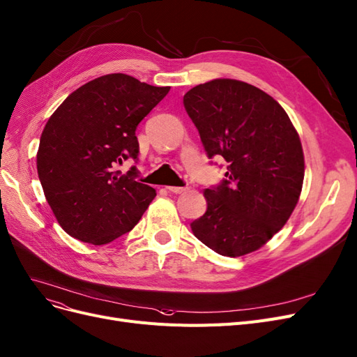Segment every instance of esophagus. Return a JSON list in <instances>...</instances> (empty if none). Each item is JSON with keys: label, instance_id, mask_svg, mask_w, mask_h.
<instances>
[{"label": "esophagus", "instance_id": "esophagus-1", "mask_svg": "<svg viewBox=\"0 0 357 357\" xmlns=\"http://www.w3.org/2000/svg\"><path fill=\"white\" fill-rule=\"evenodd\" d=\"M167 189L171 193H183V192L188 190V188H181V186H168Z\"/></svg>", "mask_w": 357, "mask_h": 357}]
</instances>
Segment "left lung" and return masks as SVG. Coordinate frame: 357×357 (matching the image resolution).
<instances>
[{
	"mask_svg": "<svg viewBox=\"0 0 357 357\" xmlns=\"http://www.w3.org/2000/svg\"><path fill=\"white\" fill-rule=\"evenodd\" d=\"M208 158L223 156L226 178L205 189L193 235L220 255L250 254L284 227L304 178L297 130L273 97L251 84L213 79L183 97Z\"/></svg>",
	"mask_w": 357,
	"mask_h": 357,
	"instance_id": "1",
	"label": "left lung"
}]
</instances>
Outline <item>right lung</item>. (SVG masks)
Returning <instances> with one entry per match:
<instances>
[{"instance_id": "right-lung-1", "label": "right lung", "mask_w": 357, "mask_h": 357, "mask_svg": "<svg viewBox=\"0 0 357 357\" xmlns=\"http://www.w3.org/2000/svg\"><path fill=\"white\" fill-rule=\"evenodd\" d=\"M126 73L96 78L66 97L45 124L36 169L48 205L68 235L105 245L130 231L156 196L139 183L136 130L168 94Z\"/></svg>"}]
</instances>
